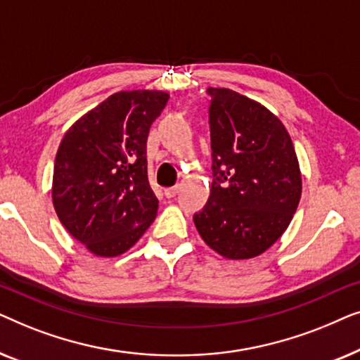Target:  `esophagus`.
Returning <instances> with one entry per match:
<instances>
[{"instance_id": "esophagus-1", "label": "esophagus", "mask_w": 360, "mask_h": 360, "mask_svg": "<svg viewBox=\"0 0 360 360\" xmlns=\"http://www.w3.org/2000/svg\"><path fill=\"white\" fill-rule=\"evenodd\" d=\"M179 191H180V186L175 185V186H172V188L165 190V196H167V198H174V196L179 193Z\"/></svg>"}]
</instances>
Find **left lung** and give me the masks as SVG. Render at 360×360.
Here are the masks:
<instances>
[{"instance_id":"1","label":"left lung","mask_w":360,"mask_h":360,"mask_svg":"<svg viewBox=\"0 0 360 360\" xmlns=\"http://www.w3.org/2000/svg\"><path fill=\"white\" fill-rule=\"evenodd\" d=\"M213 184L193 216L201 239L231 260L257 257L288 228L302 196L297 152L282 121L229 88H208Z\"/></svg>"}]
</instances>
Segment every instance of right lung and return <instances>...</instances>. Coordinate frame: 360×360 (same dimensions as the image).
Returning <instances> with one entry per match:
<instances>
[{
  "mask_svg": "<svg viewBox=\"0 0 360 360\" xmlns=\"http://www.w3.org/2000/svg\"><path fill=\"white\" fill-rule=\"evenodd\" d=\"M167 101L169 93L159 90L117 91L73 122L58 146L53 208L98 257L124 254L155 219L147 136Z\"/></svg>",
  "mask_w": 360,
  "mask_h": 360,
  "instance_id": "obj_1",
  "label": "right lung"
}]
</instances>
